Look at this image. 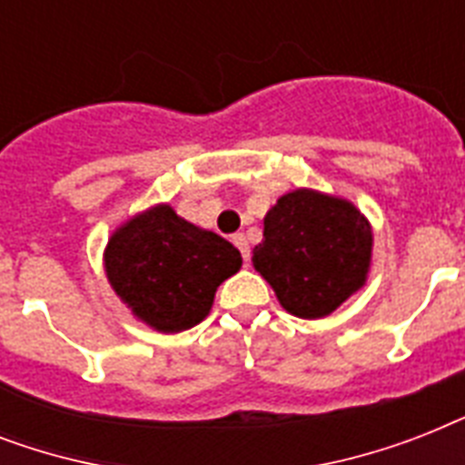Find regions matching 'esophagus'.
I'll return each instance as SVG.
<instances>
[{
  "mask_svg": "<svg viewBox=\"0 0 465 465\" xmlns=\"http://www.w3.org/2000/svg\"><path fill=\"white\" fill-rule=\"evenodd\" d=\"M232 241H233V246H236L241 251V255H243V261H246V262L251 261V248H248L246 236H243V233H233Z\"/></svg>",
  "mask_w": 465,
  "mask_h": 465,
  "instance_id": "1",
  "label": "esophagus"
}]
</instances>
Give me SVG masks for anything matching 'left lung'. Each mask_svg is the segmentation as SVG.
I'll return each mask as SVG.
<instances>
[{
    "mask_svg": "<svg viewBox=\"0 0 465 465\" xmlns=\"http://www.w3.org/2000/svg\"><path fill=\"white\" fill-rule=\"evenodd\" d=\"M371 229L357 207L316 190H294L265 214L253 265L284 309L323 318L367 280Z\"/></svg>",
    "mask_w": 465,
    "mask_h": 465,
    "instance_id": "1",
    "label": "left lung"
}]
</instances>
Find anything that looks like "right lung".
<instances>
[{"label": "right lung", "mask_w": 465, "mask_h": 465, "mask_svg": "<svg viewBox=\"0 0 465 465\" xmlns=\"http://www.w3.org/2000/svg\"><path fill=\"white\" fill-rule=\"evenodd\" d=\"M241 253L159 204L130 219L105 248V275L137 318L156 331H188L212 309L214 292L239 272Z\"/></svg>", "instance_id": "add662e5"}]
</instances>
